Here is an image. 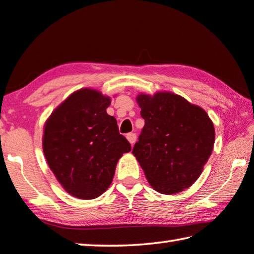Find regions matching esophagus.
<instances>
[{"label":"esophagus","mask_w":254,"mask_h":254,"mask_svg":"<svg viewBox=\"0 0 254 254\" xmlns=\"http://www.w3.org/2000/svg\"><path fill=\"white\" fill-rule=\"evenodd\" d=\"M127 139L128 140V142L131 143V146H133L135 143V140H136V135L134 133H127Z\"/></svg>","instance_id":"1"}]
</instances>
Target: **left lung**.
<instances>
[{"mask_svg": "<svg viewBox=\"0 0 254 254\" xmlns=\"http://www.w3.org/2000/svg\"><path fill=\"white\" fill-rule=\"evenodd\" d=\"M144 127L132 154L151 188L163 194L182 192L199 179L215 143L207 112L171 91L139 94Z\"/></svg>", "mask_w": 254, "mask_h": 254, "instance_id": "1", "label": "left lung"}]
</instances>
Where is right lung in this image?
I'll return each mask as SVG.
<instances>
[{"label": "right lung", "instance_id": "1", "mask_svg": "<svg viewBox=\"0 0 254 254\" xmlns=\"http://www.w3.org/2000/svg\"><path fill=\"white\" fill-rule=\"evenodd\" d=\"M111 97L81 88L52 112L44 126L43 151L56 180L78 199L98 198L110 187L116 164L131 144L107 114Z\"/></svg>", "mask_w": 254, "mask_h": 254}]
</instances>
